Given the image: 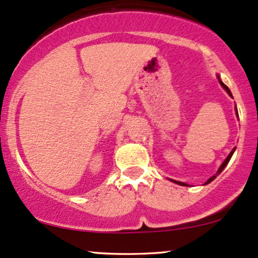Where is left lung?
<instances>
[{"mask_svg":"<svg viewBox=\"0 0 258 258\" xmlns=\"http://www.w3.org/2000/svg\"><path fill=\"white\" fill-rule=\"evenodd\" d=\"M217 78H218V80H219V84H220V85H221V87H222V88H224V90L227 92V94H228V95H230V97H231V98H233V97H232V93H231L230 88H228V87H227V86H226V85H225V84H224V82H222V81H221V79H220V75H219V74H218V75H217ZM234 111H236V114H237V118H238V117H239V116H238V110H237V106H234ZM234 151H236V147H234L233 149H232V151H231V153H230V154H228V155H227V158H226V159H225V160H224V163H222V164L220 165V167H219V170L217 171V173H215V174H214V176H212L211 178H209V179H208V180H207V182L205 183V185H206V184H209V183H211V182H213V180H214V179H215V178H217V176H218V174H220V173L222 172V170H224V168H225V167H226V165L228 164V161H230V160H231V158H232V155H233V153H234ZM168 180H171V182H173V183H176V184H178V185H183V186H189V185H187V184H186V183H183V182H178V180H174V179H170V178H168Z\"/></svg>","mask_w":258,"mask_h":258,"instance_id":"obj_1","label":"left lung"}]
</instances>
